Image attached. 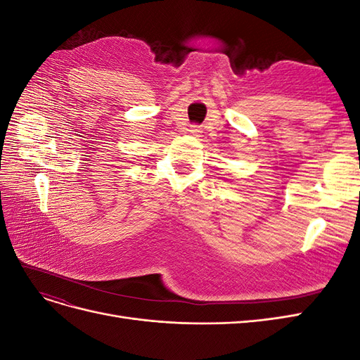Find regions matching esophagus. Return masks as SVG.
I'll list each match as a JSON object with an SVG mask.
<instances>
[{
    "instance_id": "esophagus-1",
    "label": "esophagus",
    "mask_w": 360,
    "mask_h": 360,
    "mask_svg": "<svg viewBox=\"0 0 360 360\" xmlns=\"http://www.w3.org/2000/svg\"><path fill=\"white\" fill-rule=\"evenodd\" d=\"M200 132H201V130H200L198 126H191V127L188 129V134H189V135H193V136H200Z\"/></svg>"
}]
</instances>
